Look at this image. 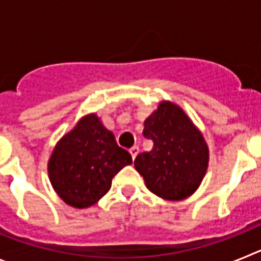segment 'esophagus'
<instances>
[{
	"instance_id": "obj_1",
	"label": "esophagus",
	"mask_w": 261,
	"mask_h": 261,
	"mask_svg": "<svg viewBox=\"0 0 261 261\" xmlns=\"http://www.w3.org/2000/svg\"><path fill=\"white\" fill-rule=\"evenodd\" d=\"M129 153H130V155H132V158L135 159L136 156H137V154L140 153V149H138V146H133L129 149Z\"/></svg>"
}]
</instances>
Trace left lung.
Listing matches in <instances>:
<instances>
[{
  "label": "left lung",
  "instance_id": "left-lung-1",
  "mask_svg": "<svg viewBox=\"0 0 261 261\" xmlns=\"http://www.w3.org/2000/svg\"><path fill=\"white\" fill-rule=\"evenodd\" d=\"M144 137L153 141L149 153L138 154L135 167L147 190L177 201L192 195L208 168L204 137L177 106L162 102L145 121Z\"/></svg>",
  "mask_w": 261,
  "mask_h": 261
}]
</instances>
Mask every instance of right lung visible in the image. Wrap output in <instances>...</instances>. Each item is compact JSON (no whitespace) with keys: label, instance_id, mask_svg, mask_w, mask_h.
Returning a JSON list of instances; mask_svg holds the SVG:
<instances>
[{"label":"right lung","instance_id":"1","mask_svg":"<svg viewBox=\"0 0 261 261\" xmlns=\"http://www.w3.org/2000/svg\"><path fill=\"white\" fill-rule=\"evenodd\" d=\"M132 163L95 115L81 119L61 138L48 163L53 188L66 204L89 208L110 191L112 177Z\"/></svg>","mask_w":261,"mask_h":261}]
</instances>
